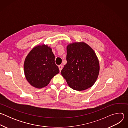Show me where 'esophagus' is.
<instances>
[{"label": "esophagus", "instance_id": "34e87169", "mask_svg": "<svg viewBox=\"0 0 128 128\" xmlns=\"http://www.w3.org/2000/svg\"><path fill=\"white\" fill-rule=\"evenodd\" d=\"M62 65H59L58 66V67H59V70H60V71H61V70L62 69Z\"/></svg>", "mask_w": 128, "mask_h": 128}]
</instances>
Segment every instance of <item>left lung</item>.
<instances>
[{
	"mask_svg": "<svg viewBox=\"0 0 128 128\" xmlns=\"http://www.w3.org/2000/svg\"><path fill=\"white\" fill-rule=\"evenodd\" d=\"M67 63L61 71L72 89L83 90L92 86L99 72V63L93 50L84 42L67 46Z\"/></svg>",
	"mask_w": 128,
	"mask_h": 128,
	"instance_id": "obj_1",
	"label": "left lung"
}]
</instances>
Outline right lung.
Wrapping results in <instances>:
<instances>
[{"label": "right lung", "mask_w": 128, "mask_h": 128, "mask_svg": "<svg viewBox=\"0 0 128 128\" xmlns=\"http://www.w3.org/2000/svg\"><path fill=\"white\" fill-rule=\"evenodd\" d=\"M54 58L52 48L46 45L35 46L30 52L25 59L24 67L26 80L31 86L39 88H44L59 74Z\"/></svg>", "instance_id": "add662e5"}]
</instances>
